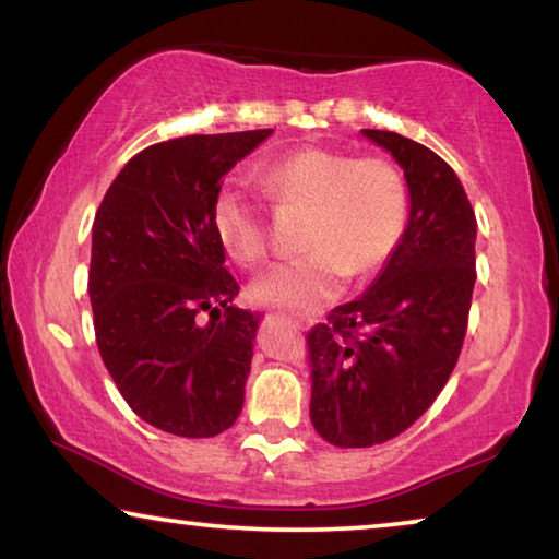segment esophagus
I'll list each match as a JSON object with an SVG mask.
<instances>
[{"instance_id": "34e87169", "label": "esophagus", "mask_w": 559, "mask_h": 559, "mask_svg": "<svg viewBox=\"0 0 559 559\" xmlns=\"http://www.w3.org/2000/svg\"><path fill=\"white\" fill-rule=\"evenodd\" d=\"M281 320H283V323H288L290 328H300V323H298L296 318H283V316H281Z\"/></svg>"}]
</instances>
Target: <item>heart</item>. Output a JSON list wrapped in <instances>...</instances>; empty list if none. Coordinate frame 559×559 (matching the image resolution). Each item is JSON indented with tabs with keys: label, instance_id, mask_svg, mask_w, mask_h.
Wrapping results in <instances>:
<instances>
[{
	"label": "heart",
	"instance_id": "obj_1",
	"mask_svg": "<svg viewBox=\"0 0 559 559\" xmlns=\"http://www.w3.org/2000/svg\"><path fill=\"white\" fill-rule=\"evenodd\" d=\"M263 192L278 212H306L296 261L281 263L251 283L259 306L316 313L343 293L347 276L365 278L394 257L409 222V187L384 157L343 150L298 147L259 169ZM214 231L241 263L269 253V222L241 189L224 187L212 206Z\"/></svg>",
	"mask_w": 559,
	"mask_h": 559
}]
</instances>
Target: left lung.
<instances>
[{
  "label": "left lung",
  "instance_id": "8db88e82",
  "mask_svg": "<svg viewBox=\"0 0 559 559\" xmlns=\"http://www.w3.org/2000/svg\"><path fill=\"white\" fill-rule=\"evenodd\" d=\"M362 132L402 165L412 210L374 286L308 333L310 421L340 449L390 441L429 409L459 362L476 283V214L456 173L409 138Z\"/></svg>",
  "mask_w": 559,
  "mask_h": 559
}]
</instances>
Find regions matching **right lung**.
I'll list each match as a JSON object with an SVG mask.
<instances>
[{"instance_id": "add662e5", "label": "right lung", "mask_w": 559, "mask_h": 559, "mask_svg": "<svg viewBox=\"0 0 559 559\" xmlns=\"http://www.w3.org/2000/svg\"><path fill=\"white\" fill-rule=\"evenodd\" d=\"M271 130L185 135L138 153L93 222L88 293L98 353L140 419L185 439L234 427L261 318L234 308L212 206ZM210 312L201 323L199 316Z\"/></svg>"}]
</instances>
